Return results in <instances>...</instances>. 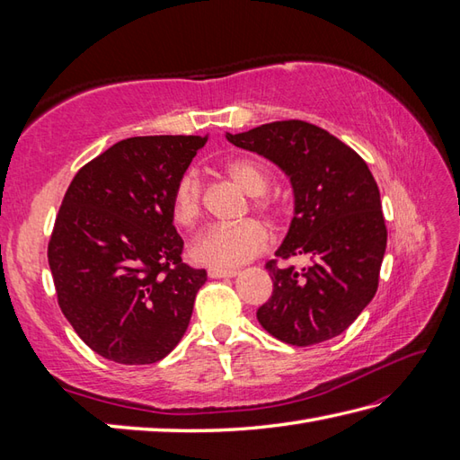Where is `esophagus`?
<instances>
[{
	"instance_id": "obj_1",
	"label": "esophagus",
	"mask_w": 460,
	"mask_h": 460,
	"mask_svg": "<svg viewBox=\"0 0 460 460\" xmlns=\"http://www.w3.org/2000/svg\"><path fill=\"white\" fill-rule=\"evenodd\" d=\"M208 275L211 277V279H231V277H235L237 275V270L235 269H208Z\"/></svg>"
}]
</instances>
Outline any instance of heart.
I'll return each mask as SVG.
<instances>
[{
    "label": "heart",
    "mask_w": 460,
    "mask_h": 460,
    "mask_svg": "<svg viewBox=\"0 0 460 460\" xmlns=\"http://www.w3.org/2000/svg\"><path fill=\"white\" fill-rule=\"evenodd\" d=\"M225 173L243 191L255 195L257 211L275 213V201L262 198L270 188V175L257 160L235 158L225 164ZM172 219L180 227H193L203 215V181L195 172H185L175 183L170 201ZM269 247V231L259 221H245L231 227H211L195 237L190 257L198 265L213 269H233L259 257Z\"/></svg>",
    "instance_id": "heart-1"
}]
</instances>
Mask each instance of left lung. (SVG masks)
I'll use <instances>...</instances> for the list:
<instances>
[{
    "instance_id": "8db88e82",
    "label": "left lung",
    "mask_w": 460,
    "mask_h": 460,
    "mask_svg": "<svg viewBox=\"0 0 460 460\" xmlns=\"http://www.w3.org/2000/svg\"><path fill=\"white\" fill-rule=\"evenodd\" d=\"M237 148L277 164L295 191V217L279 259L308 257L302 270L267 262L270 298L261 326L290 346L340 336L376 296L387 229L367 164L336 136L305 120L262 124L227 134Z\"/></svg>"
}]
</instances>
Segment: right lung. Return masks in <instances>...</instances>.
I'll list each match as a JSON object with an SVG mask.
<instances>
[{
	"mask_svg": "<svg viewBox=\"0 0 460 460\" xmlns=\"http://www.w3.org/2000/svg\"><path fill=\"white\" fill-rule=\"evenodd\" d=\"M208 136H136L76 172L49 241L57 300L96 354L155 364L188 330L203 269L181 262L170 201Z\"/></svg>",
	"mask_w": 460,
	"mask_h": 460,
	"instance_id": "1",
	"label": "right lung"
}]
</instances>
